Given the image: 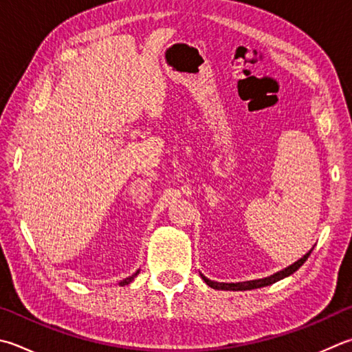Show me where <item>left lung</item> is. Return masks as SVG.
<instances>
[{"label":"left lung","mask_w":352,"mask_h":352,"mask_svg":"<svg viewBox=\"0 0 352 352\" xmlns=\"http://www.w3.org/2000/svg\"><path fill=\"white\" fill-rule=\"evenodd\" d=\"M314 249V248H312ZM312 249L308 252L305 254L302 258L297 260L296 263H292L291 266L285 267L283 271H280L277 274H274V276L271 277H266V278H260V280H252V282H243V283H217V282H212V280H209L208 277H204L203 274H200L201 278L204 280V283H206L208 286L214 287V289H223V291H251V289H257V287H265V286H270L272 283L278 282V280H283L286 277H289L291 274L296 272L300 266H302L306 260H308V257L312 252Z\"/></svg>","instance_id":"8db88e82"}]
</instances>
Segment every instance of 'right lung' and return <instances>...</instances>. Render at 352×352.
I'll list each match as a JSON object with an SVG mask.
<instances>
[{
	"mask_svg": "<svg viewBox=\"0 0 352 352\" xmlns=\"http://www.w3.org/2000/svg\"><path fill=\"white\" fill-rule=\"evenodd\" d=\"M138 272H140V270H138V271H137V272H135V274H132V276H131V277H127V278H124V280H121V282H120V283H118V285H120V286H124V285H129V283H131V282H132V280H133V278H135V277H137V276H138Z\"/></svg>",
	"mask_w": 352,
	"mask_h": 352,
	"instance_id": "right-lung-1",
	"label": "right lung"
}]
</instances>
